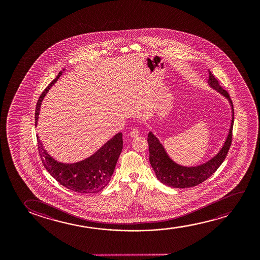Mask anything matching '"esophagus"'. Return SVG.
Segmentation results:
<instances>
[{
    "label": "esophagus",
    "mask_w": 260,
    "mask_h": 260,
    "mask_svg": "<svg viewBox=\"0 0 260 260\" xmlns=\"http://www.w3.org/2000/svg\"><path fill=\"white\" fill-rule=\"evenodd\" d=\"M129 136L133 138V139H135V138H138L139 136V132L137 129V128H133L131 133H129Z\"/></svg>",
    "instance_id": "34e87169"
}]
</instances>
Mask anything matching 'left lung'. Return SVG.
I'll return each mask as SVG.
<instances>
[{"mask_svg":"<svg viewBox=\"0 0 260 260\" xmlns=\"http://www.w3.org/2000/svg\"><path fill=\"white\" fill-rule=\"evenodd\" d=\"M209 84L211 88L216 89L224 98L228 99L232 108L231 126L229 128L228 138L224 141L220 151L210 160L205 164H201L196 167H185L176 164L168 155L167 152L160 144L159 139L149 132L147 142L149 146V161L151 166L155 172L158 180L162 184L174 188H188L199 185L207 178H210L215 171L219 168L228 155V151L231 146L233 137V125H234V106L228 91L223 89L217 79L209 71Z\"/></svg>","mask_w":260,"mask_h":260,"instance_id":"8db88e82","label":"left lung"}]
</instances>
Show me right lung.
Returning <instances> with one entry per match:
<instances>
[{
	"mask_svg": "<svg viewBox=\"0 0 260 260\" xmlns=\"http://www.w3.org/2000/svg\"><path fill=\"white\" fill-rule=\"evenodd\" d=\"M64 69H63L64 71ZM62 75V71L50 82L41 94L36 108V126L39 117L40 108L44 96L55 82ZM40 157L47 171L60 185L74 192L94 193L101 191L110 182L118 158L122 150V134L121 132L107 141L91 156L75 164H63L50 156L37 136Z\"/></svg>",
	"mask_w": 260,
	"mask_h": 260,
	"instance_id": "add662e5",
	"label": "right lung"
}]
</instances>
